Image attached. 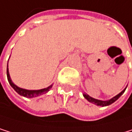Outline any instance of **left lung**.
<instances>
[{
	"label": "left lung",
	"instance_id": "1",
	"mask_svg": "<svg viewBox=\"0 0 132 132\" xmlns=\"http://www.w3.org/2000/svg\"><path fill=\"white\" fill-rule=\"evenodd\" d=\"M126 88H127V87H126ZM126 88H125L123 91H121V92L119 94V95H117L116 96H115V97L112 98L110 99V100H107V101H102V100L95 99V98H91V97L89 96L88 95H86V94H83V96H84L85 98L87 99L90 103H92L95 104V105H97V106H109V105H111V103H113L114 102H116V100H117L121 95H123V94L124 93V91H125V90H126Z\"/></svg>",
	"mask_w": 132,
	"mask_h": 132
}]
</instances>
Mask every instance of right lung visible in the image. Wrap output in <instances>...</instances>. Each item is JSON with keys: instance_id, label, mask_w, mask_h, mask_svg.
I'll return each mask as SVG.
<instances>
[{"instance_id": "1", "label": "right lung", "mask_w": 132, "mask_h": 132, "mask_svg": "<svg viewBox=\"0 0 132 132\" xmlns=\"http://www.w3.org/2000/svg\"><path fill=\"white\" fill-rule=\"evenodd\" d=\"M7 78H8V81L10 84V86L15 90V91L16 93H18L20 95L24 96V97H26V98H34V97H37V96H39L42 95L43 94H46V92L49 91V90L52 87V85H50V86H48L47 88H45V89H42V90H26V89H22L20 88L18 86H16L11 80L9 76V69H8V65H7Z\"/></svg>"}]
</instances>
